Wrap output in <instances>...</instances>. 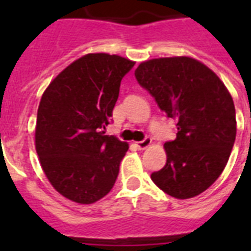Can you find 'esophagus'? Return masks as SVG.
<instances>
[{"label":"esophagus","instance_id":"esophagus-1","mask_svg":"<svg viewBox=\"0 0 251 251\" xmlns=\"http://www.w3.org/2000/svg\"><path fill=\"white\" fill-rule=\"evenodd\" d=\"M151 138H149V137H146L145 139H143V141H141V142H135V146H137L138 149L139 150H146L147 149V147H149L150 145H151Z\"/></svg>","mask_w":251,"mask_h":251}]
</instances>
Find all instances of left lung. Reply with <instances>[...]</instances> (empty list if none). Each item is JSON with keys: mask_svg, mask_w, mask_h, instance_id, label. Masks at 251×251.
<instances>
[{"mask_svg": "<svg viewBox=\"0 0 251 251\" xmlns=\"http://www.w3.org/2000/svg\"><path fill=\"white\" fill-rule=\"evenodd\" d=\"M135 78L177 127L175 141L164 143L167 163L151 178L173 198L197 197L219 178L233 149V99L211 69L190 57L142 62Z\"/></svg>", "mask_w": 251, "mask_h": 251, "instance_id": "left-lung-1", "label": "left lung"}]
</instances>
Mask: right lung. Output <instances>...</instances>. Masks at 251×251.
<instances>
[{
  "label": "right lung",
  "mask_w": 251,
  "mask_h": 251,
  "mask_svg": "<svg viewBox=\"0 0 251 251\" xmlns=\"http://www.w3.org/2000/svg\"><path fill=\"white\" fill-rule=\"evenodd\" d=\"M135 62L91 53L52 80L37 109L35 145L49 182L82 204L105 197L129 146L105 135L122 78Z\"/></svg>",
  "instance_id": "right-lung-1"
}]
</instances>
